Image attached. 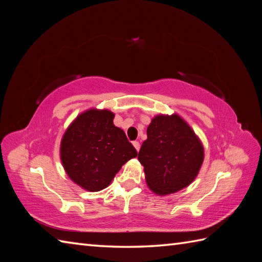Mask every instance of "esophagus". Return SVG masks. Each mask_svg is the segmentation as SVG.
Returning <instances> with one entry per match:
<instances>
[{"label": "esophagus", "instance_id": "34e87169", "mask_svg": "<svg viewBox=\"0 0 262 262\" xmlns=\"http://www.w3.org/2000/svg\"><path fill=\"white\" fill-rule=\"evenodd\" d=\"M133 145H134V147L136 148V151H137V152L140 151V147H141V144H140V142L134 141V142H133Z\"/></svg>", "mask_w": 262, "mask_h": 262}]
</instances>
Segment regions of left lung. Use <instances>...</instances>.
<instances>
[{
    "mask_svg": "<svg viewBox=\"0 0 262 262\" xmlns=\"http://www.w3.org/2000/svg\"><path fill=\"white\" fill-rule=\"evenodd\" d=\"M148 187L159 194L181 190L193 181L204 148L179 116H157L147 127V140L138 152Z\"/></svg>",
    "mask_w": 262,
    "mask_h": 262,
    "instance_id": "obj_1",
    "label": "left lung"
}]
</instances>
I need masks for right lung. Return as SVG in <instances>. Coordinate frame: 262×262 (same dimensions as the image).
<instances>
[{"instance_id":"add662e5","label":"right lung","mask_w":262,"mask_h":262,"mask_svg":"<svg viewBox=\"0 0 262 262\" xmlns=\"http://www.w3.org/2000/svg\"><path fill=\"white\" fill-rule=\"evenodd\" d=\"M114 117L108 110H89L77 117L63 136L64 169L89 191L108 187L121 165L137 155L124 130L114 125Z\"/></svg>"}]
</instances>
